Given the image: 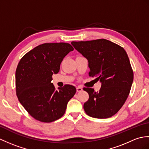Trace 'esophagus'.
Listing matches in <instances>:
<instances>
[{
  "label": "esophagus",
  "mask_w": 149,
  "mask_h": 149,
  "mask_svg": "<svg viewBox=\"0 0 149 149\" xmlns=\"http://www.w3.org/2000/svg\"><path fill=\"white\" fill-rule=\"evenodd\" d=\"M77 92H81V91H82L83 89H82V87H81V86H78V87H77Z\"/></svg>",
  "instance_id": "obj_1"
}]
</instances>
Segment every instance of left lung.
I'll return each mask as SVG.
<instances>
[{
  "label": "left lung",
  "instance_id": "obj_1",
  "mask_svg": "<svg viewBox=\"0 0 149 149\" xmlns=\"http://www.w3.org/2000/svg\"><path fill=\"white\" fill-rule=\"evenodd\" d=\"M88 61L89 75L102 83L99 91L84 88L89 99L84 109L89 116L106 119L119 111L128 96L133 72L124 48L104 39L71 42Z\"/></svg>",
  "mask_w": 149,
  "mask_h": 149
}]
</instances>
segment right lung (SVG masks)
<instances>
[{
  "label": "right lung",
  "instance_id": "add662e5",
  "mask_svg": "<svg viewBox=\"0 0 149 149\" xmlns=\"http://www.w3.org/2000/svg\"><path fill=\"white\" fill-rule=\"evenodd\" d=\"M74 48L70 44L45 43L28 52L16 70V90L19 102L30 115L40 122L51 123L64 115L76 93L72 85L55 89L51 81L65 56Z\"/></svg>",
  "mask_w": 149,
  "mask_h": 149
}]
</instances>
